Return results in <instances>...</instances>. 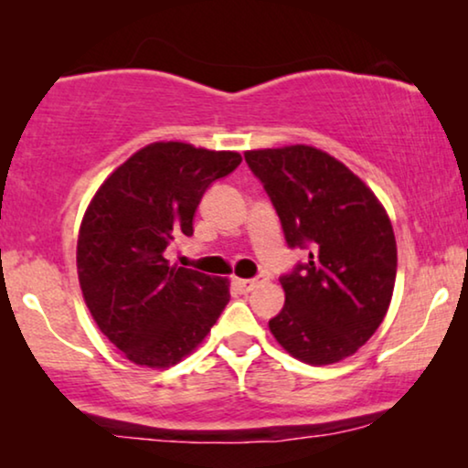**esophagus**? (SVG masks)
I'll list each match as a JSON object with an SVG mask.
<instances>
[{
	"mask_svg": "<svg viewBox=\"0 0 468 468\" xmlns=\"http://www.w3.org/2000/svg\"><path fill=\"white\" fill-rule=\"evenodd\" d=\"M266 281L268 279L264 277V274H258V277H253V279H234V285L240 293H249V292H253L258 285L266 283Z\"/></svg>",
	"mask_w": 468,
	"mask_h": 468,
	"instance_id": "34e87169",
	"label": "esophagus"
}]
</instances>
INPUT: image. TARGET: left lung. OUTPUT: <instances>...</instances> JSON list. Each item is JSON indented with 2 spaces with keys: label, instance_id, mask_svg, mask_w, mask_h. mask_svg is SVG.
<instances>
[{
  "label": "left lung",
  "instance_id": "1",
  "mask_svg": "<svg viewBox=\"0 0 468 468\" xmlns=\"http://www.w3.org/2000/svg\"><path fill=\"white\" fill-rule=\"evenodd\" d=\"M290 249H304L279 281L285 304L268 328L306 364L356 354L386 317L396 281V240L373 191L328 153L296 144L247 151Z\"/></svg>",
  "mask_w": 468,
  "mask_h": 468
}]
</instances>
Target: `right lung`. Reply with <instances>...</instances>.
<instances>
[{
    "instance_id": "right-lung-1",
    "label": "right lung",
    "mask_w": 468,
    "mask_h": 468,
    "mask_svg": "<svg viewBox=\"0 0 468 468\" xmlns=\"http://www.w3.org/2000/svg\"><path fill=\"white\" fill-rule=\"evenodd\" d=\"M240 162L232 151L155 143L119 165L89 204L76 247L80 290L98 328L133 364L181 362L229 303L226 279L170 266L165 249L194 234L204 191Z\"/></svg>"
}]
</instances>
